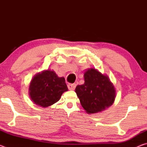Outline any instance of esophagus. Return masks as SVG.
I'll list each match as a JSON object with an SVG mask.
<instances>
[{"label": "esophagus", "mask_w": 147, "mask_h": 147, "mask_svg": "<svg viewBox=\"0 0 147 147\" xmlns=\"http://www.w3.org/2000/svg\"><path fill=\"white\" fill-rule=\"evenodd\" d=\"M68 89L69 90L71 91H73L74 90V89L76 88V84H68Z\"/></svg>", "instance_id": "34e87169"}]
</instances>
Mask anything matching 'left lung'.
<instances>
[{"mask_svg":"<svg viewBox=\"0 0 147 147\" xmlns=\"http://www.w3.org/2000/svg\"><path fill=\"white\" fill-rule=\"evenodd\" d=\"M84 84L77 86L75 92L87 113L101 112L112 105L116 90L107 74L89 68L84 73Z\"/></svg>","mask_w":147,"mask_h":147,"instance_id":"1","label":"left lung"}]
</instances>
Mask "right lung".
Instances as JSON below:
<instances>
[{
  "label": "right lung",
  "instance_id": "1",
  "mask_svg": "<svg viewBox=\"0 0 147 147\" xmlns=\"http://www.w3.org/2000/svg\"><path fill=\"white\" fill-rule=\"evenodd\" d=\"M67 91L68 88L64 77H59L54 71L47 69L32 78L28 94L35 104L47 108L57 102L62 94Z\"/></svg>",
  "mask_w": 147,
  "mask_h": 147
}]
</instances>
